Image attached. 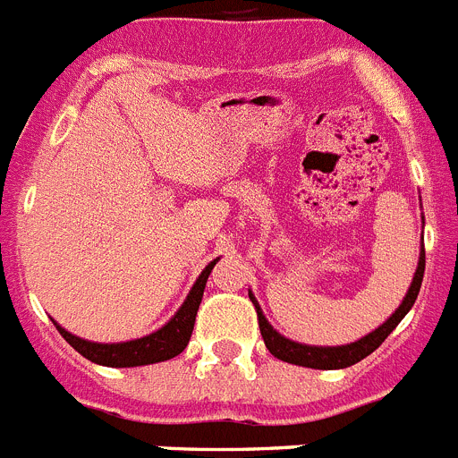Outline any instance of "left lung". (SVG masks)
<instances>
[{"instance_id":"left-lung-1","label":"left lung","mask_w":458,"mask_h":458,"mask_svg":"<svg viewBox=\"0 0 458 458\" xmlns=\"http://www.w3.org/2000/svg\"><path fill=\"white\" fill-rule=\"evenodd\" d=\"M422 229H424V216H422ZM422 277H424V242H422V248H420L418 268H415V275H412V282L411 286H408L406 295H403L402 305L396 307L394 314H392L383 326L371 330V333L365 335V337H360L358 342L342 344V346H310V344L293 342V339L279 335L277 330L266 321L264 311H261V307H259L252 291H250V301H252L254 307H257L259 327H261V337H264L266 342V349H268L275 358L284 360V362H289V365L310 367V369H344V367L355 365V362L365 360L369 353H374L380 344L386 342L387 335H390L399 323H402V318L406 317L408 311H411V307L415 305V301H418L420 286H422Z\"/></svg>"}]
</instances>
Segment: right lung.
<instances>
[{
  "label": "right lung",
  "mask_w": 458,
  "mask_h": 458,
  "mask_svg": "<svg viewBox=\"0 0 458 458\" xmlns=\"http://www.w3.org/2000/svg\"><path fill=\"white\" fill-rule=\"evenodd\" d=\"M217 264V259H213L201 275L197 277V282L190 289L188 298L183 301V305L179 307V311L165 323L163 327H157L156 333L144 335L140 339H131V342H114V344H103V342H89V339L78 337V335L68 333L66 327H62L55 321L56 330L62 333V337L71 344L72 349L78 351L80 355H84L87 360L96 362V365L103 367H141V365H156V362H165V360L176 358L179 353H183V349L188 346L190 337H192L194 318H197V310L201 305V298H204L206 279H208L210 270Z\"/></svg>",
  "instance_id": "1"
}]
</instances>
